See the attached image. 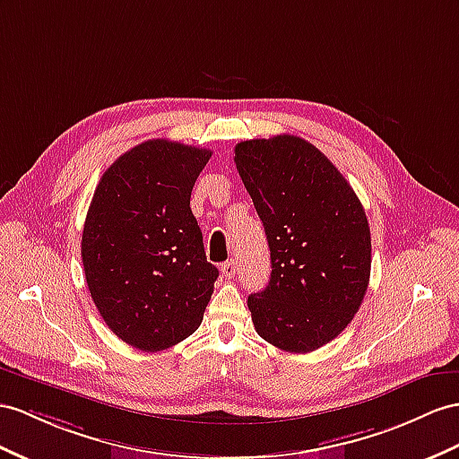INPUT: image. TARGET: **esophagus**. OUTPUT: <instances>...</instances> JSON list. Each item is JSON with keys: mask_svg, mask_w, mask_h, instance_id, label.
I'll return each mask as SVG.
<instances>
[{"mask_svg": "<svg viewBox=\"0 0 459 459\" xmlns=\"http://www.w3.org/2000/svg\"><path fill=\"white\" fill-rule=\"evenodd\" d=\"M221 273L225 275V279H232L234 273H237V262L230 260V262H225L221 265Z\"/></svg>", "mask_w": 459, "mask_h": 459, "instance_id": "esophagus-1", "label": "esophagus"}]
</instances>
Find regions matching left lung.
Here are the masks:
<instances>
[{"label":"left lung","mask_w":459,"mask_h":459,"mask_svg":"<svg viewBox=\"0 0 459 459\" xmlns=\"http://www.w3.org/2000/svg\"><path fill=\"white\" fill-rule=\"evenodd\" d=\"M234 162L260 215L272 277L248 297L257 335L310 352L342 333L370 279V229L362 204L333 162L307 139L240 141Z\"/></svg>","instance_id":"obj_1"}]
</instances>
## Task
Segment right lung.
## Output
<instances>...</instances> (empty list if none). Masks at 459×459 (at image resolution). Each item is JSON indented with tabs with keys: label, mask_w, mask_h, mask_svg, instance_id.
I'll return each instance as SVG.
<instances>
[{
	"label": "right lung",
	"mask_w": 459,
	"mask_h": 459,
	"mask_svg": "<svg viewBox=\"0 0 459 459\" xmlns=\"http://www.w3.org/2000/svg\"><path fill=\"white\" fill-rule=\"evenodd\" d=\"M209 149L149 139L102 174L81 238L85 279L110 330L139 351L192 335L213 295L217 267L190 209Z\"/></svg>",
	"instance_id": "right-lung-1"
}]
</instances>
